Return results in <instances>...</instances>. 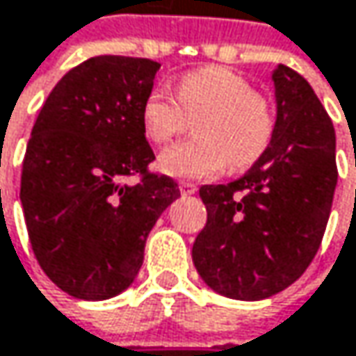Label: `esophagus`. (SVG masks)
<instances>
[{"label": "esophagus", "mask_w": 356, "mask_h": 356, "mask_svg": "<svg viewBox=\"0 0 356 356\" xmlns=\"http://www.w3.org/2000/svg\"><path fill=\"white\" fill-rule=\"evenodd\" d=\"M179 192H181V196H194L198 192V188L194 184H190V181H181L179 184Z\"/></svg>", "instance_id": "1"}]
</instances>
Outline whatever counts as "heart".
I'll use <instances>...</instances> for the list:
<instances>
[{"instance_id": "b5f03b06", "label": "heart", "mask_w": 356, "mask_h": 356, "mask_svg": "<svg viewBox=\"0 0 356 356\" xmlns=\"http://www.w3.org/2000/svg\"><path fill=\"white\" fill-rule=\"evenodd\" d=\"M196 139L164 149L158 168L175 179H207L232 168L254 164L273 137L271 104L252 85L225 66H204L181 76L177 97L154 87L141 106V124L154 143L179 133L195 118Z\"/></svg>"}]
</instances>
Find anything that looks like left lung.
I'll return each instance as SVG.
<instances>
[{
  "mask_svg": "<svg viewBox=\"0 0 356 356\" xmlns=\"http://www.w3.org/2000/svg\"><path fill=\"white\" fill-rule=\"evenodd\" d=\"M269 147L232 184L202 186L209 219L192 259L204 284L236 300L292 286L315 259L332 211L334 124L307 79L277 64Z\"/></svg>",
  "mask_w": 356,
  "mask_h": 356,
  "instance_id": "1",
  "label": "left lung"
}]
</instances>
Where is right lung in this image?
<instances>
[{
    "label": "right lung",
    "instance_id": "1",
    "mask_svg": "<svg viewBox=\"0 0 356 356\" xmlns=\"http://www.w3.org/2000/svg\"><path fill=\"white\" fill-rule=\"evenodd\" d=\"M160 64L95 56L47 95L26 145L20 204L45 275L81 300L124 292L143 263L147 234L179 198L166 175H147L154 152L141 106ZM139 172L142 181L124 184Z\"/></svg>",
    "mask_w": 356,
    "mask_h": 356
}]
</instances>
